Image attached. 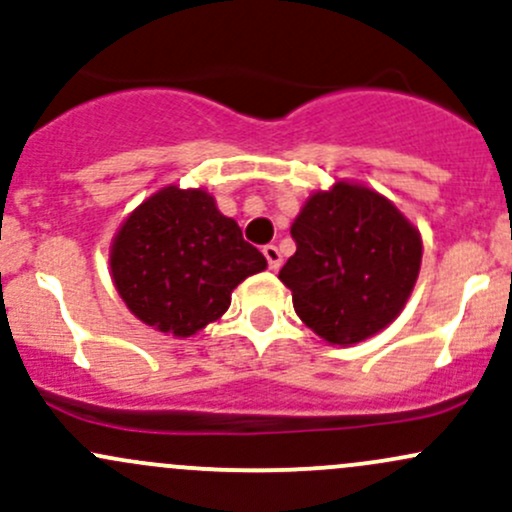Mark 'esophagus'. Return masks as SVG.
Masks as SVG:
<instances>
[{
  "label": "esophagus",
  "instance_id": "1",
  "mask_svg": "<svg viewBox=\"0 0 512 512\" xmlns=\"http://www.w3.org/2000/svg\"><path fill=\"white\" fill-rule=\"evenodd\" d=\"M263 256H266L268 268H271V271H278L280 263H283V254H280L278 246H273V244L263 246Z\"/></svg>",
  "mask_w": 512,
  "mask_h": 512
}]
</instances>
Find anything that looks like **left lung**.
Masks as SVG:
<instances>
[{
  "mask_svg": "<svg viewBox=\"0 0 512 512\" xmlns=\"http://www.w3.org/2000/svg\"><path fill=\"white\" fill-rule=\"evenodd\" d=\"M298 251L278 278L322 342L354 346L403 312L422 266L420 229L354 180L315 190L290 227Z\"/></svg>",
  "mask_w": 512,
  "mask_h": 512,
  "instance_id": "8db88e82",
  "label": "left lung"
}]
</instances>
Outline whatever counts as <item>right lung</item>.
I'll list each match as a JSON object with an SVG mask.
<instances>
[{"label":"right lung","instance_id":"add662e5","mask_svg":"<svg viewBox=\"0 0 512 512\" xmlns=\"http://www.w3.org/2000/svg\"><path fill=\"white\" fill-rule=\"evenodd\" d=\"M266 266L205 188L156 190L109 246V273L131 315L175 339L217 322L236 285Z\"/></svg>","mask_w":512,"mask_h":512}]
</instances>
